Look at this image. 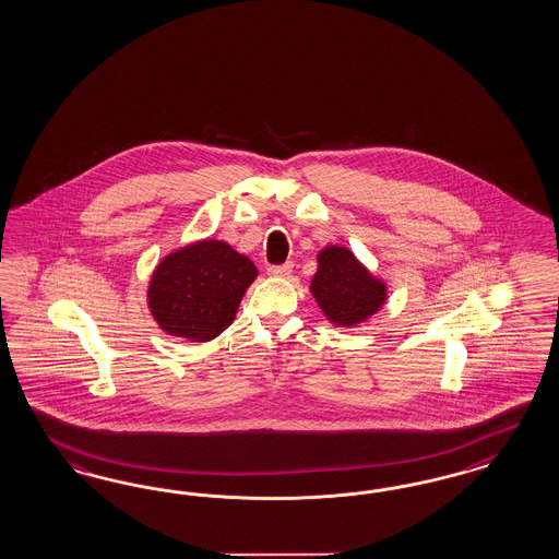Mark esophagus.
I'll use <instances>...</instances> for the list:
<instances>
[{
  "instance_id": "esophagus-1",
  "label": "esophagus",
  "mask_w": 559,
  "mask_h": 559,
  "mask_svg": "<svg viewBox=\"0 0 559 559\" xmlns=\"http://www.w3.org/2000/svg\"><path fill=\"white\" fill-rule=\"evenodd\" d=\"M290 272H293V264L287 262V264H281V266H271V269H269V276H274V278H287Z\"/></svg>"
}]
</instances>
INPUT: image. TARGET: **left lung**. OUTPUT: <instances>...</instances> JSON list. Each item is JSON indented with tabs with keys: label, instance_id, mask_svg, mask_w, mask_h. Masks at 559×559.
<instances>
[{
	"label": "left lung",
	"instance_id": "1",
	"mask_svg": "<svg viewBox=\"0 0 559 559\" xmlns=\"http://www.w3.org/2000/svg\"><path fill=\"white\" fill-rule=\"evenodd\" d=\"M309 290L325 320L336 328H356L371 320L388 301V283L338 243L320 250Z\"/></svg>",
	"mask_w": 559,
	"mask_h": 559
}]
</instances>
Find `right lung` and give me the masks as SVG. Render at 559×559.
<instances>
[{
	"mask_svg": "<svg viewBox=\"0 0 559 559\" xmlns=\"http://www.w3.org/2000/svg\"><path fill=\"white\" fill-rule=\"evenodd\" d=\"M255 276L254 262L227 241L197 239L155 266L147 307L169 336L209 342L236 320L237 307Z\"/></svg>",
	"mask_w": 559,
	"mask_h": 559,
	"instance_id": "1",
	"label": "right lung"
}]
</instances>
